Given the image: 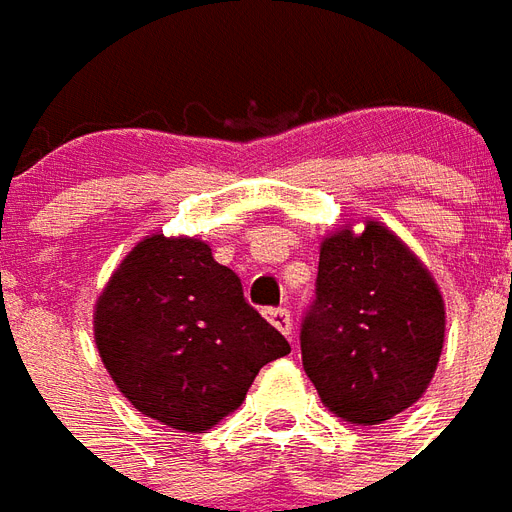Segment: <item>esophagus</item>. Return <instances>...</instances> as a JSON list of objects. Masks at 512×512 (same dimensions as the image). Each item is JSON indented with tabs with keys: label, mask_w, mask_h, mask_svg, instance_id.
<instances>
[{
	"label": "esophagus",
	"mask_w": 512,
	"mask_h": 512,
	"mask_svg": "<svg viewBox=\"0 0 512 512\" xmlns=\"http://www.w3.org/2000/svg\"><path fill=\"white\" fill-rule=\"evenodd\" d=\"M268 320H271V325H274V328H279V331L285 333L287 339L293 342L295 331H293V314H290V309H285V306L268 309Z\"/></svg>",
	"instance_id": "34e87169"
}]
</instances>
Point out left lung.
Here are the masks:
<instances>
[{
	"label": "left lung",
	"instance_id": "8db88e82",
	"mask_svg": "<svg viewBox=\"0 0 512 512\" xmlns=\"http://www.w3.org/2000/svg\"><path fill=\"white\" fill-rule=\"evenodd\" d=\"M442 339V295L388 227L325 238L301 358L328 410L361 426L399 415L429 388Z\"/></svg>",
	"mask_w": 512,
	"mask_h": 512
}]
</instances>
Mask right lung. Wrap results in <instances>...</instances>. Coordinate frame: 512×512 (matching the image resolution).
I'll return each instance as SVG.
<instances>
[{
	"mask_svg": "<svg viewBox=\"0 0 512 512\" xmlns=\"http://www.w3.org/2000/svg\"><path fill=\"white\" fill-rule=\"evenodd\" d=\"M94 339L132 407L179 431L211 429L290 352L198 238H143L97 301Z\"/></svg>",
	"mask_w": 512,
	"mask_h": 512,
	"instance_id": "right-lung-1",
	"label": "right lung"
}]
</instances>
